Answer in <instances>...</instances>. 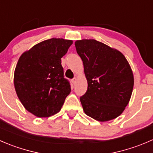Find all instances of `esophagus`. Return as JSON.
I'll return each instance as SVG.
<instances>
[{
  "mask_svg": "<svg viewBox=\"0 0 153 153\" xmlns=\"http://www.w3.org/2000/svg\"><path fill=\"white\" fill-rule=\"evenodd\" d=\"M76 80H77V78H74L72 80V82L73 83V84H75V82H76Z\"/></svg>",
  "mask_w": 153,
  "mask_h": 153,
  "instance_id": "obj_1",
  "label": "esophagus"
}]
</instances>
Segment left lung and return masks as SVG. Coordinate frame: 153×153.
<instances>
[{"label": "left lung", "mask_w": 153, "mask_h": 153, "mask_svg": "<svg viewBox=\"0 0 153 153\" xmlns=\"http://www.w3.org/2000/svg\"><path fill=\"white\" fill-rule=\"evenodd\" d=\"M83 61L87 90L80 97L84 113L100 122L119 117L132 93L134 76L125 56L95 39L75 42Z\"/></svg>", "instance_id": "1"}]
</instances>
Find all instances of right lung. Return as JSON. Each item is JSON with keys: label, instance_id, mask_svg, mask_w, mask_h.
Masks as SVG:
<instances>
[{"label": "right lung", "instance_id": "obj_1", "mask_svg": "<svg viewBox=\"0 0 153 153\" xmlns=\"http://www.w3.org/2000/svg\"><path fill=\"white\" fill-rule=\"evenodd\" d=\"M72 42L63 39H47L19 59L14 73L16 92L25 109L38 117L58 113L70 93V83L63 75L61 58Z\"/></svg>", "mask_w": 153, "mask_h": 153}]
</instances>
